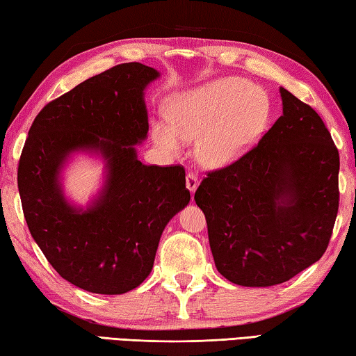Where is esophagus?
<instances>
[{
    "label": "esophagus",
    "instance_id": "esophagus-1",
    "mask_svg": "<svg viewBox=\"0 0 356 356\" xmlns=\"http://www.w3.org/2000/svg\"><path fill=\"white\" fill-rule=\"evenodd\" d=\"M197 186H199V175L194 172H189L188 175H186V188H188L192 194H194Z\"/></svg>",
    "mask_w": 356,
    "mask_h": 356
}]
</instances>
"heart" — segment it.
Returning a JSON list of instances; mask_svg holds the SVG:
<instances>
[{"label": "heart", "instance_id": "obj_1", "mask_svg": "<svg viewBox=\"0 0 356 356\" xmlns=\"http://www.w3.org/2000/svg\"><path fill=\"white\" fill-rule=\"evenodd\" d=\"M168 124H153L162 149L178 153L197 140V157L207 167H224L254 147L268 118L266 96L248 80L224 77L173 96L165 106Z\"/></svg>", "mask_w": 356, "mask_h": 356}]
</instances>
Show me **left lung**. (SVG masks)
Returning a JSON list of instances; mask_svg holds the SVG:
<instances>
[{"label":"left lung","instance_id":"left-lung-1","mask_svg":"<svg viewBox=\"0 0 356 356\" xmlns=\"http://www.w3.org/2000/svg\"><path fill=\"white\" fill-rule=\"evenodd\" d=\"M282 115L240 159L208 172L195 203L218 271L244 287L282 284L322 257L339 208V153L311 106L279 90Z\"/></svg>","mask_w":356,"mask_h":356}]
</instances>
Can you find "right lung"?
Instances as JSON below:
<instances>
[{
	"label": "right lung",
	"instance_id": "obj_1",
	"mask_svg": "<svg viewBox=\"0 0 356 356\" xmlns=\"http://www.w3.org/2000/svg\"><path fill=\"white\" fill-rule=\"evenodd\" d=\"M159 72L124 63L47 104L28 132L17 183L28 229L67 282L101 295L138 287L153 270L165 225L191 200L183 165H145L143 91ZM75 150L106 161V184L86 210L63 197L59 172Z\"/></svg>",
	"mask_w": 356,
	"mask_h": 356
}]
</instances>
